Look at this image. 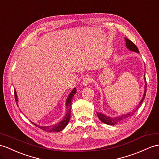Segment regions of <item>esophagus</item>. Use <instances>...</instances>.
Wrapping results in <instances>:
<instances>
[{"mask_svg":"<svg viewBox=\"0 0 159 159\" xmlns=\"http://www.w3.org/2000/svg\"><path fill=\"white\" fill-rule=\"evenodd\" d=\"M91 82V79L89 77H84L82 80V85L84 86H88V85Z\"/></svg>","mask_w":159,"mask_h":159,"instance_id":"esophagus-1","label":"esophagus"}]
</instances>
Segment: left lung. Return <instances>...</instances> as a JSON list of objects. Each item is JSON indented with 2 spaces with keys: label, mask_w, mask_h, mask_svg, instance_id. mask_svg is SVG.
<instances>
[{
  "label": "left lung",
  "mask_w": 159,
  "mask_h": 159,
  "mask_svg": "<svg viewBox=\"0 0 159 159\" xmlns=\"http://www.w3.org/2000/svg\"><path fill=\"white\" fill-rule=\"evenodd\" d=\"M125 45H126V47L128 48L129 50H131V51H134V52H139V50L138 48L135 45V44L133 42H131V40H129V39H127V38H125ZM144 80H145V82H146V78H145V75H144ZM146 84H145V90H144V94L143 95V97L141 100V101L140 102V103L138 104V105L137 106L136 109L135 110H133L131 112H129V113L125 114V115H122L121 116H118V117H108V116L102 114L101 113H97V115H98V117L99 118V119L100 121H102L103 123H106L107 125H115V124H117V123L120 122V121H122L123 120H125L127 118H129L130 117L132 116L136 110L138 109L139 107L141 105V104L142 103L143 100H144V98H145V96H146Z\"/></svg>",
  "instance_id": "obj_1"
}]
</instances>
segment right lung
I'll list each match as a JSON object with an SVG mask.
<instances>
[{
    "mask_svg": "<svg viewBox=\"0 0 159 159\" xmlns=\"http://www.w3.org/2000/svg\"><path fill=\"white\" fill-rule=\"evenodd\" d=\"M15 98L16 100V102L17 104V95L16 91L15 90ZM76 94V88H73V90L70 92V94H69L68 97L66 100V108H67V113L65 115L64 118L61 121H60L59 123L55 125H50V126H40L35 124L33 122H32L34 125L39 127L40 129L44 130L45 131H48V132H59L63 130L65 127L67 126L68 123L69 121V119L71 118V101L73 98V96ZM18 106V104H17Z\"/></svg>",
    "mask_w": 159,
    "mask_h": 159,
    "instance_id": "obj_1",
    "label": "right lung"
}]
</instances>
